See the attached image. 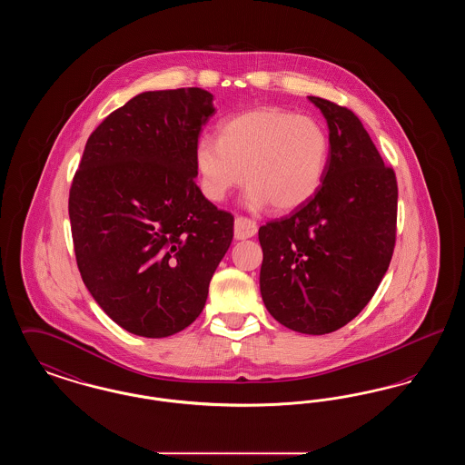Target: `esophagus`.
<instances>
[{"label":"esophagus","instance_id":"obj_1","mask_svg":"<svg viewBox=\"0 0 465 465\" xmlns=\"http://www.w3.org/2000/svg\"><path fill=\"white\" fill-rule=\"evenodd\" d=\"M258 232V226L256 223L249 218H243V216H237L235 218V226H233V233H235V239L237 241H243V239H251L254 237Z\"/></svg>","mask_w":465,"mask_h":465}]
</instances>
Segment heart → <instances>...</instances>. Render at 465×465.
<instances>
[{
	"instance_id": "b5f03b06",
	"label": "heart",
	"mask_w": 465,
	"mask_h": 465,
	"mask_svg": "<svg viewBox=\"0 0 465 465\" xmlns=\"http://www.w3.org/2000/svg\"><path fill=\"white\" fill-rule=\"evenodd\" d=\"M330 156L322 124L292 111L258 108L223 122L218 141L200 137L193 163L207 199L222 202L245 177L247 207L272 203L273 211L289 213L319 192Z\"/></svg>"
}]
</instances>
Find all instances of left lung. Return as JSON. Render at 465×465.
Wrapping results in <instances>:
<instances>
[{"label": "left lung", "instance_id": "1", "mask_svg": "<svg viewBox=\"0 0 465 465\" xmlns=\"http://www.w3.org/2000/svg\"><path fill=\"white\" fill-rule=\"evenodd\" d=\"M309 101L330 129V165L307 203L260 228V291L282 326L326 334L368 305L391 265L398 183L352 111L313 95Z\"/></svg>", "mask_w": 465, "mask_h": 465}]
</instances>
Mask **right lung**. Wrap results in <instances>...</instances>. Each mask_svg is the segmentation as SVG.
<instances>
[{
	"label": "right lung",
	"instance_id": "obj_1",
	"mask_svg": "<svg viewBox=\"0 0 465 465\" xmlns=\"http://www.w3.org/2000/svg\"><path fill=\"white\" fill-rule=\"evenodd\" d=\"M207 90L143 92L90 134L69 192L76 263L125 331L165 338L203 310L233 216L195 184L193 152L214 114Z\"/></svg>",
	"mask_w": 465,
	"mask_h": 465
}]
</instances>
